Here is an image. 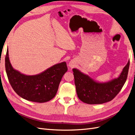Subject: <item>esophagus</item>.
Masks as SVG:
<instances>
[{
    "instance_id": "1",
    "label": "esophagus",
    "mask_w": 135,
    "mask_h": 135,
    "mask_svg": "<svg viewBox=\"0 0 135 135\" xmlns=\"http://www.w3.org/2000/svg\"><path fill=\"white\" fill-rule=\"evenodd\" d=\"M69 66L71 68H73V66H74V64H73L72 62H70L69 64Z\"/></svg>"
}]
</instances>
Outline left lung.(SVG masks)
<instances>
[{
    "mask_svg": "<svg viewBox=\"0 0 135 135\" xmlns=\"http://www.w3.org/2000/svg\"><path fill=\"white\" fill-rule=\"evenodd\" d=\"M129 61L119 76L100 82L77 69H73L78 97L88 104H101L110 101L120 92L127 78Z\"/></svg>",
    "mask_w": 135,
    "mask_h": 135,
    "instance_id": "1",
    "label": "left lung"
}]
</instances>
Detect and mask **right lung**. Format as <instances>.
Listing matches in <instances>:
<instances>
[{"label":"right lung","instance_id":"right-lung-1","mask_svg":"<svg viewBox=\"0 0 135 135\" xmlns=\"http://www.w3.org/2000/svg\"><path fill=\"white\" fill-rule=\"evenodd\" d=\"M5 66L8 78L16 93L24 99L39 103L49 101L56 96L61 79L68 71L66 62H62L38 74H22L12 67L8 48Z\"/></svg>","mask_w":135,"mask_h":135}]
</instances>
